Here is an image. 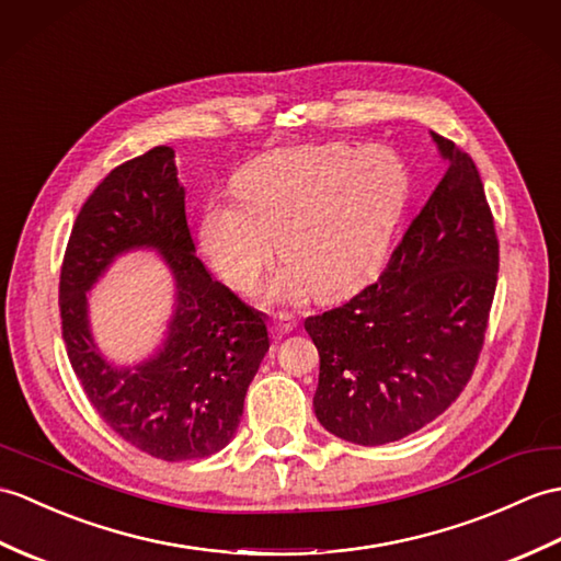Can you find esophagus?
<instances>
[{"mask_svg": "<svg viewBox=\"0 0 561 561\" xmlns=\"http://www.w3.org/2000/svg\"><path fill=\"white\" fill-rule=\"evenodd\" d=\"M294 330V322L289 318H277L272 320V332H275L277 336H286Z\"/></svg>", "mask_w": 561, "mask_h": 561, "instance_id": "obj_1", "label": "esophagus"}]
</instances>
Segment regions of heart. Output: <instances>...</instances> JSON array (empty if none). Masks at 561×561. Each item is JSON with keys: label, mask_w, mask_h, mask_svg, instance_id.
Returning <instances> with one entry per match:
<instances>
[{"label": "heart", "mask_w": 561, "mask_h": 561, "mask_svg": "<svg viewBox=\"0 0 561 561\" xmlns=\"http://www.w3.org/2000/svg\"><path fill=\"white\" fill-rule=\"evenodd\" d=\"M237 201H217L201 241L233 289L253 291L279 255L289 263L272 301L340 296L382 257L407 201V169L385 148L344 142L267 152L233 179Z\"/></svg>", "instance_id": "1"}]
</instances>
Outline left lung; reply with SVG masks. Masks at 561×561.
<instances>
[{"mask_svg":"<svg viewBox=\"0 0 561 561\" xmlns=\"http://www.w3.org/2000/svg\"><path fill=\"white\" fill-rule=\"evenodd\" d=\"M433 138L447 172L380 279L304 322L320 354L318 421L363 447L397 442L445 413L485 342L497 231L473 160Z\"/></svg>","mask_w":561,"mask_h":561,"instance_id":"8db88e82","label":"left lung"}]
</instances>
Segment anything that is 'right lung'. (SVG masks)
Returning <instances> with one entry per match:
<instances>
[{
    "label": "right lung",
    "instance_id": "1",
    "mask_svg": "<svg viewBox=\"0 0 561 561\" xmlns=\"http://www.w3.org/2000/svg\"><path fill=\"white\" fill-rule=\"evenodd\" d=\"M184 198L172 148L114 167L73 221L59 277L61 336L85 397L116 435L162 461L203 459L229 445L270 348L265 318L195 255ZM131 248L163 255L178 282V306L159 354L116 369L89 334L84 291Z\"/></svg>",
    "mask_w": 561,
    "mask_h": 561
}]
</instances>
